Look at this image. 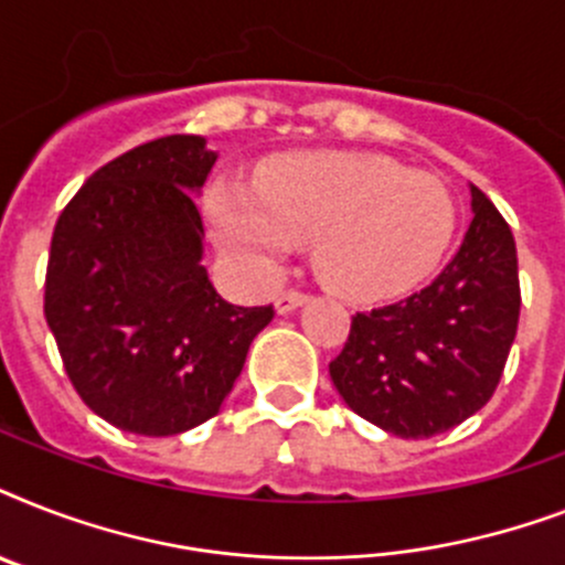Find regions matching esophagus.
Wrapping results in <instances>:
<instances>
[{"instance_id":"esophagus-1","label":"esophagus","mask_w":565,"mask_h":565,"mask_svg":"<svg viewBox=\"0 0 565 565\" xmlns=\"http://www.w3.org/2000/svg\"><path fill=\"white\" fill-rule=\"evenodd\" d=\"M305 301H308V296H305V292H299V290L281 292V296L275 299V313H281V317H284V313H292V310L301 308Z\"/></svg>"}]
</instances>
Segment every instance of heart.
<instances>
[{"mask_svg": "<svg viewBox=\"0 0 565 565\" xmlns=\"http://www.w3.org/2000/svg\"><path fill=\"white\" fill-rule=\"evenodd\" d=\"M220 246L255 273L313 243L326 287L354 301L419 287L455 234V199L428 172L361 152H292L257 172L255 190L220 179L207 190Z\"/></svg>", "mask_w": 565, "mask_h": 565, "instance_id": "obj_1", "label": "heart"}]
</instances>
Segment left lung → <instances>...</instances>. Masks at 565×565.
<instances>
[{
  "label": "left lung",
  "instance_id": "1",
  "mask_svg": "<svg viewBox=\"0 0 565 565\" xmlns=\"http://www.w3.org/2000/svg\"><path fill=\"white\" fill-rule=\"evenodd\" d=\"M472 225L451 264L411 299L352 317L328 372L358 416L425 439L478 413L499 386L519 326L516 243L469 184Z\"/></svg>",
  "mask_w": 565,
  "mask_h": 565
}]
</instances>
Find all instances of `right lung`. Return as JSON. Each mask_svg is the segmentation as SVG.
<instances>
[{"label": "right lung", "mask_w": 565, "mask_h": 565, "mask_svg": "<svg viewBox=\"0 0 565 565\" xmlns=\"http://www.w3.org/2000/svg\"><path fill=\"white\" fill-rule=\"evenodd\" d=\"M220 154L172 135L96 170L57 216L46 269L49 331L96 416L175 437L216 416L273 305L213 290L195 195Z\"/></svg>", "instance_id": "right-lung-1"}]
</instances>
